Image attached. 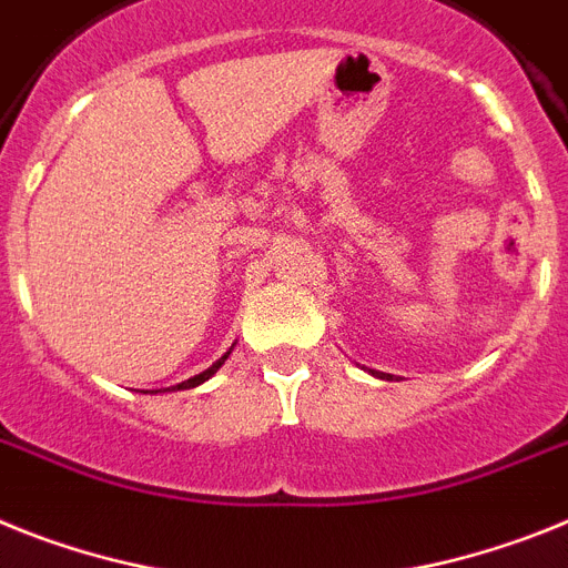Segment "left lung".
<instances>
[{"label":"left lung","instance_id":"1","mask_svg":"<svg viewBox=\"0 0 568 568\" xmlns=\"http://www.w3.org/2000/svg\"><path fill=\"white\" fill-rule=\"evenodd\" d=\"M373 376H379V379H394V376H390V373H379V371H371Z\"/></svg>","mask_w":568,"mask_h":568}]
</instances>
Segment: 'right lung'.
Instances as JSON below:
<instances>
[{"label": "right lung", "mask_w": 568, "mask_h": 568, "mask_svg": "<svg viewBox=\"0 0 568 568\" xmlns=\"http://www.w3.org/2000/svg\"><path fill=\"white\" fill-rule=\"evenodd\" d=\"M230 353H232V347H230V351L224 353V356L217 358L215 365H212V367H206V371H203V373H197V376H192V379L181 382V385H174L172 390H189V387H197V385H203V382H206V379H212V376H215V373H217V367L224 365L226 358H230ZM166 390H169V387H166Z\"/></svg>", "instance_id": "add662e5"}]
</instances>
